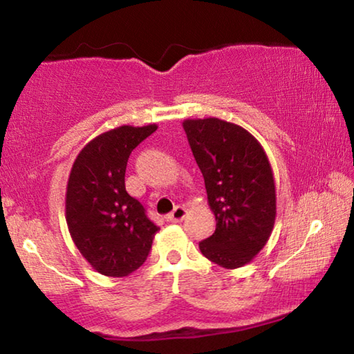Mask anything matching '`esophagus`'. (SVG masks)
Listing matches in <instances>:
<instances>
[{
	"label": "esophagus",
	"instance_id": "1",
	"mask_svg": "<svg viewBox=\"0 0 354 354\" xmlns=\"http://www.w3.org/2000/svg\"><path fill=\"white\" fill-rule=\"evenodd\" d=\"M184 217H185V207L184 206H176L169 215H167V220H169V221H181Z\"/></svg>",
	"mask_w": 354,
	"mask_h": 354
}]
</instances>
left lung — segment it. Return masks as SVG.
<instances>
[{"mask_svg": "<svg viewBox=\"0 0 354 354\" xmlns=\"http://www.w3.org/2000/svg\"><path fill=\"white\" fill-rule=\"evenodd\" d=\"M183 128L217 220L201 253L220 267H242L266 247L277 217L267 154L247 129L225 120H185Z\"/></svg>", "mask_w": 354, "mask_h": 354, "instance_id": "left-lung-1", "label": "left lung"}]
</instances>
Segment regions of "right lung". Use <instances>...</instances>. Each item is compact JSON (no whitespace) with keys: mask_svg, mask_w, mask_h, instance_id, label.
I'll return each instance as SVG.
<instances>
[{"mask_svg":"<svg viewBox=\"0 0 354 354\" xmlns=\"http://www.w3.org/2000/svg\"><path fill=\"white\" fill-rule=\"evenodd\" d=\"M156 129V124H123L107 131L88 142L71 167L65 196L70 236L86 261L106 277L136 272L159 231L124 187L131 151Z\"/></svg>","mask_w":354,"mask_h":354,"instance_id":"obj_1","label":"right lung"}]
</instances>
